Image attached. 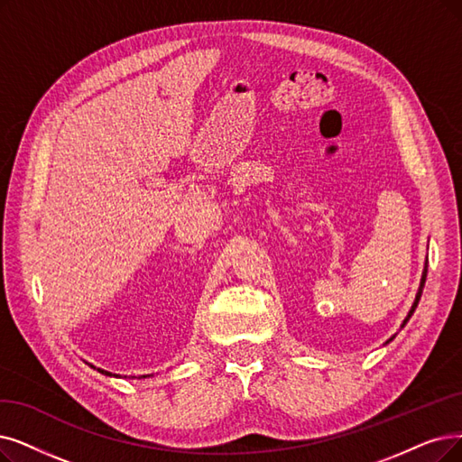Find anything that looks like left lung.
Returning <instances> with one entry per match:
<instances>
[{
    "label": "left lung",
    "instance_id": "8db88e82",
    "mask_svg": "<svg viewBox=\"0 0 462 462\" xmlns=\"http://www.w3.org/2000/svg\"><path fill=\"white\" fill-rule=\"evenodd\" d=\"M424 281H427V265H424V273H422V279H420V286H419V291H417V295H415V301H413V305H411V310L408 312V317H405V320H403V324H402V328L408 324V320L411 319V315L415 312V309H417V305H419V300H420V293H422V288H424ZM389 341H393V337L389 339ZM386 341V343H389Z\"/></svg>",
    "mask_w": 462,
    "mask_h": 462
}]
</instances>
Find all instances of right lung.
Masks as SVG:
<instances>
[{"label": "right lung", "mask_w": 462, "mask_h": 462, "mask_svg": "<svg viewBox=\"0 0 462 462\" xmlns=\"http://www.w3.org/2000/svg\"><path fill=\"white\" fill-rule=\"evenodd\" d=\"M90 367H95V365H90ZM100 374H104V375H112V374H109V372H104V370H98ZM116 375V374H114ZM117 377V375H116ZM142 377H150V375H142Z\"/></svg>", "instance_id": "right-lung-1"}]
</instances>
